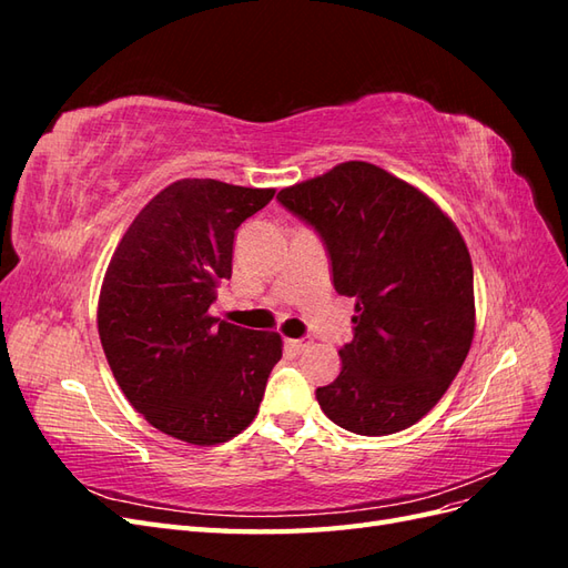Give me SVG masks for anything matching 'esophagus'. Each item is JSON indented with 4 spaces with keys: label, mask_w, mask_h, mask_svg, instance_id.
Segmentation results:
<instances>
[{
    "label": "esophagus",
    "mask_w": 568,
    "mask_h": 568,
    "mask_svg": "<svg viewBox=\"0 0 568 568\" xmlns=\"http://www.w3.org/2000/svg\"><path fill=\"white\" fill-rule=\"evenodd\" d=\"M284 346H286V351H288V353L298 355V353H303L307 346H311V341H303V338H286V341H284Z\"/></svg>",
    "instance_id": "esophagus-1"
}]
</instances>
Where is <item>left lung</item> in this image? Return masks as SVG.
Wrapping results in <instances>:
<instances>
[{"label": "left lung", "mask_w": 568, "mask_h": 568, "mask_svg": "<svg viewBox=\"0 0 568 568\" xmlns=\"http://www.w3.org/2000/svg\"><path fill=\"white\" fill-rule=\"evenodd\" d=\"M277 199L317 230L334 288L355 298L341 374L315 393L322 412L359 436L417 424L474 338V267L455 222L417 186L365 161L338 163Z\"/></svg>", "instance_id": "obj_1"}]
</instances>
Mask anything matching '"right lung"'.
Returning a JSON list of instances; mask_svg holds the SVG:
<instances>
[{"label":"right lung","instance_id":"right-lung-1","mask_svg":"<svg viewBox=\"0 0 568 568\" xmlns=\"http://www.w3.org/2000/svg\"><path fill=\"white\" fill-rule=\"evenodd\" d=\"M272 196L217 180L168 184L132 220L104 274L97 326L115 382L151 426L184 443L242 434L282 357L277 332L209 315L232 277L236 227Z\"/></svg>","mask_w":568,"mask_h":568}]
</instances>
